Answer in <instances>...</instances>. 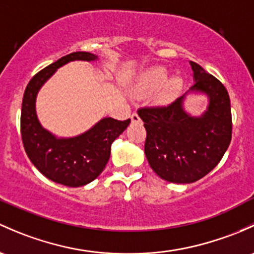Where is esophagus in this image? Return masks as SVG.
I'll return each mask as SVG.
<instances>
[{
  "mask_svg": "<svg viewBox=\"0 0 254 254\" xmlns=\"http://www.w3.org/2000/svg\"><path fill=\"white\" fill-rule=\"evenodd\" d=\"M131 120H132V122H134V123H140V122H141L140 117H138L137 113H132V114H131Z\"/></svg>",
  "mask_w": 254,
  "mask_h": 254,
  "instance_id": "esophagus-1",
  "label": "esophagus"
}]
</instances>
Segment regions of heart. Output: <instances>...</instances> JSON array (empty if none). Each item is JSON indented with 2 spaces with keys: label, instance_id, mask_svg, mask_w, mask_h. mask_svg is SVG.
Wrapping results in <instances>:
<instances>
[{
  "label": "heart",
  "instance_id": "1",
  "mask_svg": "<svg viewBox=\"0 0 254 254\" xmlns=\"http://www.w3.org/2000/svg\"><path fill=\"white\" fill-rule=\"evenodd\" d=\"M168 76H169V71H168L167 68H164V66H153V68L148 69L143 74L140 85H138V89L142 93L151 95V93H154L163 86V87L158 93V98L162 102H169L181 90L183 79L180 76H174V78L169 79L165 83Z\"/></svg>",
  "mask_w": 254,
  "mask_h": 254
}]
</instances>
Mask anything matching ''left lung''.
Here are the masks:
<instances>
[{
    "instance_id": "1",
    "label": "left lung",
    "mask_w": 254,
    "mask_h": 254,
    "mask_svg": "<svg viewBox=\"0 0 254 254\" xmlns=\"http://www.w3.org/2000/svg\"><path fill=\"white\" fill-rule=\"evenodd\" d=\"M194 84L190 91L209 98L201 117H191L183 108L185 95L168 106L142 107L146 158L159 178L169 183L190 184L212 172L231 142L233 119L225 86L199 64L190 62Z\"/></svg>"
}]
</instances>
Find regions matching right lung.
<instances>
[{
  "label": "right lung",
  "instance_id": "right-lung-1",
  "mask_svg": "<svg viewBox=\"0 0 254 254\" xmlns=\"http://www.w3.org/2000/svg\"><path fill=\"white\" fill-rule=\"evenodd\" d=\"M90 52H73L50 64L31 78L23 96L20 132L29 159L50 180L69 188H79L95 180L105 169L113 141L130 124V119L103 118L84 134L57 138L41 127L36 117L35 101L40 87L57 68L71 61H95Z\"/></svg>",
  "mask_w": 254,
  "mask_h": 254
}]
</instances>
